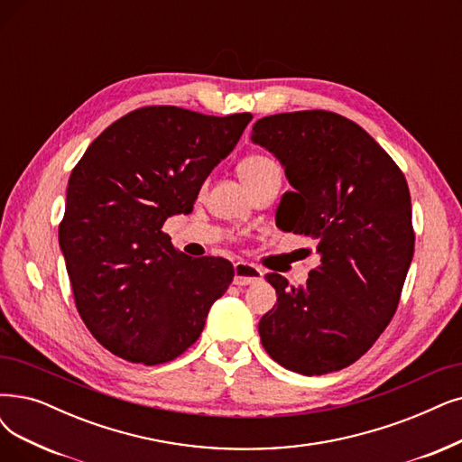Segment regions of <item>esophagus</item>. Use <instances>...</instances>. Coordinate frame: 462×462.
Segmentation results:
<instances>
[{
    "label": "esophagus",
    "instance_id": "esophagus-1",
    "mask_svg": "<svg viewBox=\"0 0 462 462\" xmlns=\"http://www.w3.org/2000/svg\"><path fill=\"white\" fill-rule=\"evenodd\" d=\"M263 281V271L260 267H255L248 262H236L235 263V279L233 282L236 286H248Z\"/></svg>",
    "mask_w": 462,
    "mask_h": 462
}]
</instances>
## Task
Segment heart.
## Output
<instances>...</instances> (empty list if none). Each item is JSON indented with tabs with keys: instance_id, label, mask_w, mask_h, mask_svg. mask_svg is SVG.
<instances>
[{
	"instance_id": "b5f03b06",
	"label": "heart",
	"mask_w": 462,
	"mask_h": 462,
	"mask_svg": "<svg viewBox=\"0 0 462 462\" xmlns=\"http://www.w3.org/2000/svg\"><path fill=\"white\" fill-rule=\"evenodd\" d=\"M238 176H241V180L246 183V188H252L254 183L262 181L265 178L281 176V169L271 157L262 155V153H254L238 162Z\"/></svg>"
}]
</instances>
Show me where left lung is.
<instances>
[{"mask_svg":"<svg viewBox=\"0 0 462 462\" xmlns=\"http://www.w3.org/2000/svg\"><path fill=\"white\" fill-rule=\"evenodd\" d=\"M252 142L281 161L293 188L276 226L315 238L320 255L305 286L267 274L276 303L260 320L262 345L295 374L343 370L396 312L415 246L408 181L362 126L324 109L255 121Z\"/></svg>","mask_w":462,"mask_h":462,"instance_id":"8db88e82","label":"left lung"}]
</instances>
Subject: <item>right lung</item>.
I'll list each match as a JSON object with an SVG mask.
<instances>
[{
    "label": "right lung",
    "mask_w": 462,
    "mask_h": 462,
    "mask_svg": "<svg viewBox=\"0 0 462 462\" xmlns=\"http://www.w3.org/2000/svg\"><path fill=\"white\" fill-rule=\"evenodd\" d=\"M250 121L140 107L109 125L71 171L59 243L79 315L109 353L155 365L199 339L235 269L224 257L191 260L161 229L193 210Z\"/></svg>",
    "instance_id": "add662e5"
}]
</instances>
